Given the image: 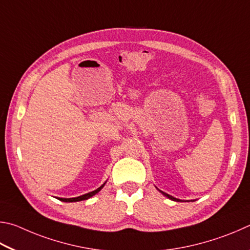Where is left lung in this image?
Wrapping results in <instances>:
<instances>
[{
  "label": "left lung",
  "instance_id": "8db88e82",
  "mask_svg": "<svg viewBox=\"0 0 250 250\" xmlns=\"http://www.w3.org/2000/svg\"><path fill=\"white\" fill-rule=\"evenodd\" d=\"M159 190V189H158ZM160 191V190H159ZM161 193H163L165 196H167V198H169L170 200H172V201H176V202H182V201L180 200V199H177V198H173V196H171V195H169V194H167V193H165V192H163V191H160Z\"/></svg>",
  "mask_w": 250,
  "mask_h": 250
}]
</instances>
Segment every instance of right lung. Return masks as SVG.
Returning <instances> with one entry per match:
<instances>
[{
    "instance_id": "right-lung-1",
    "label": "right lung",
    "mask_w": 250,
    "mask_h": 250,
    "mask_svg": "<svg viewBox=\"0 0 250 250\" xmlns=\"http://www.w3.org/2000/svg\"><path fill=\"white\" fill-rule=\"evenodd\" d=\"M104 186H105V183H103V185L101 186L100 188H98V189H96V190L92 191V192H89V193H85V194H83V195H80V196H77V198H70V199H64V198H57V199L60 200V201H62V202H78V201L87 200V199H90L91 196L95 195L96 193H98V192H100L101 190H102V188H103Z\"/></svg>"
}]
</instances>
